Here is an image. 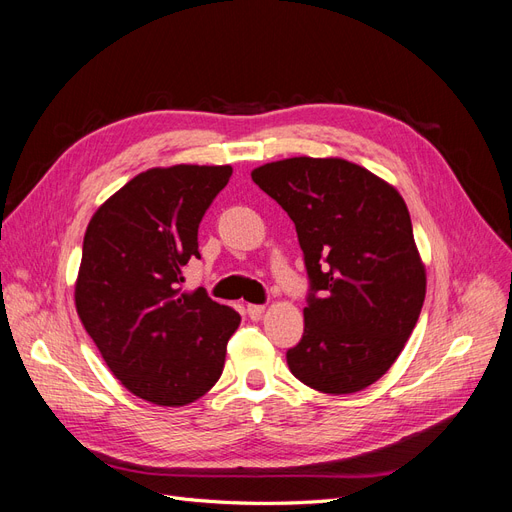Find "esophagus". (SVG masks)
<instances>
[{
  "label": "esophagus",
  "mask_w": 512,
  "mask_h": 512,
  "mask_svg": "<svg viewBox=\"0 0 512 512\" xmlns=\"http://www.w3.org/2000/svg\"><path fill=\"white\" fill-rule=\"evenodd\" d=\"M262 312H265V305H256V303L247 305V316L250 318H260Z\"/></svg>",
  "instance_id": "34e87169"
}]
</instances>
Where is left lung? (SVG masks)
<instances>
[{
    "label": "left lung",
    "mask_w": 512,
    "mask_h": 512,
    "mask_svg": "<svg viewBox=\"0 0 512 512\" xmlns=\"http://www.w3.org/2000/svg\"><path fill=\"white\" fill-rule=\"evenodd\" d=\"M297 228L309 277L305 329L286 352L294 378L329 395L380 380L425 301V265L391 183L342 158H288L252 170Z\"/></svg>",
    "instance_id": "1"
}]
</instances>
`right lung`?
Returning a JSON list of instances; mask_svg holds the SVG:
<instances>
[{
	"label": "right lung",
	"mask_w": 512,
	"mask_h": 512,
	"mask_svg": "<svg viewBox=\"0 0 512 512\" xmlns=\"http://www.w3.org/2000/svg\"><path fill=\"white\" fill-rule=\"evenodd\" d=\"M232 175L230 166L149 168L91 218L76 312L104 363L130 393L185 406L220 380L241 316L203 288L181 292L198 254V224Z\"/></svg>",
	"instance_id": "right-lung-1"
}]
</instances>
